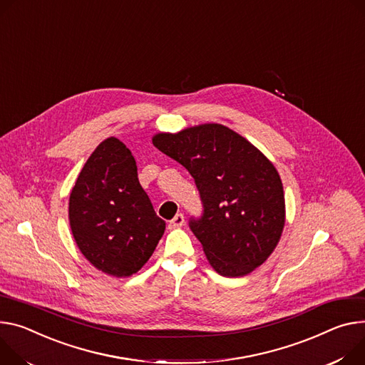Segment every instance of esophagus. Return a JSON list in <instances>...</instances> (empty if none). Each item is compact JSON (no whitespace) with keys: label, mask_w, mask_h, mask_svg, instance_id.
<instances>
[{"label":"esophagus","mask_w":365,"mask_h":365,"mask_svg":"<svg viewBox=\"0 0 365 365\" xmlns=\"http://www.w3.org/2000/svg\"><path fill=\"white\" fill-rule=\"evenodd\" d=\"M183 222H185L183 214H176V215L169 221V225H170L172 228H178V227H182Z\"/></svg>","instance_id":"esophagus-1"}]
</instances>
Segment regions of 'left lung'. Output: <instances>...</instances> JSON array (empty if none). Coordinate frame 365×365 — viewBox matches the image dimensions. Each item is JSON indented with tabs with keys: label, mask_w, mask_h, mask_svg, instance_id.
Instances as JSON below:
<instances>
[{
	"label": "left lung",
	"mask_w": 365,
	"mask_h": 365,
	"mask_svg": "<svg viewBox=\"0 0 365 365\" xmlns=\"http://www.w3.org/2000/svg\"><path fill=\"white\" fill-rule=\"evenodd\" d=\"M153 144L180 163L195 180L202 214L189 227L211 267L243 277L279 242L285 222L284 189L274 164L235 130L218 123L158 134Z\"/></svg>",
	"instance_id": "obj_1"
}]
</instances>
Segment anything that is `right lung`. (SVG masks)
I'll return each instance as SVG.
<instances>
[{
	"instance_id": "obj_1",
	"label": "right lung",
	"mask_w": 365,
	"mask_h": 365,
	"mask_svg": "<svg viewBox=\"0 0 365 365\" xmlns=\"http://www.w3.org/2000/svg\"><path fill=\"white\" fill-rule=\"evenodd\" d=\"M70 225L81 253L105 274L129 277L153 255L165 222L118 138L98 144L84 164L70 196Z\"/></svg>"
}]
</instances>
